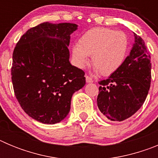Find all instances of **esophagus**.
<instances>
[{"label":"esophagus","instance_id":"34e87169","mask_svg":"<svg viewBox=\"0 0 158 158\" xmlns=\"http://www.w3.org/2000/svg\"><path fill=\"white\" fill-rule=\"evenodd\" d=\"M85 79H86V82H88V83L93 82V80L92 79V77H90L88 76V75H85Z\"/></svg>","mask_w":158,"mask_h":158}]
</instances>
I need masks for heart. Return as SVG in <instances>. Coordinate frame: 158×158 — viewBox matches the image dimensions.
<instances>
[{"mask_svg": "<svg viewBox=\"0 0 158 158\" xmlns=\"http://www.w3.org/2000/svg\"><path fill=\"white\" fill-rule=\"evenodd\" d=\"M127 35L108 27H94L79 38L78 44L73 47V58L80 68L89 63V55L96 72L104 76L115 73L123 63L129 51Z\"/></svg>", "mask_w": 158, "mask_h": 158, "instance_id": "1", "label": "heart"}]
</instances>
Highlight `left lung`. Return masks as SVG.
<instances>
[{"instance_id": "8db88e82", "label": "left lung", "mask_w": 158, "mask_h": 158, "mask_svg": "<svg viewBox=\"0 0 158 158\" xmlns=\"http://www.w3.org/2000/svg\"><path fill=\"white\" fill-rule=\"evenodd\" d=\"M130 55L109 77L99 81L97 106L111 121L127 119L144 104L151 82L150 54L144 40L135 34Z\"/></svg>"}]
</instances>
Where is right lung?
I'll use <instances>...</instances> for the list:
<instances>
[{
  "instance_id": "add662e5",
  "label": "right lung",
  "mask_w": 158,
  "mask_h": 158,
  "mask_svg": "<svg viewBox=\"0 0 158 158\" xmlns=\"http://www.w3.org/2000/svg\"><path fill=\"white\" fill-rule=\"evenodd\" d=\"M77 27L70 23H40L27 30L14 49L15 96L22 109L43 123L65 118L73 94L85 85V72L69 61L70 35Z\"/></svg>"
}]
</instances>
